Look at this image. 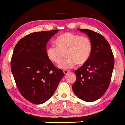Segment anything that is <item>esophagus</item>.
Masks as SVG:
<instances>
[{"label": "esophagus", "instance_id": "34e87169", "mask_svg": "<svg viewBox=\"0 0 125 125\" xmlns=\"http://www.w3.org/2000/svg\"><path fill=\"white\" fill-rule=\"evenodd\" d=\"M63 72H64V73H65V75H66V74L69 73V71H67V70H64V71H63Z\"/></svg>", "mask_w": 125, "mask_h": 125}]
</instances>
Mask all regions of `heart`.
Here are the masks:
<instances>
[{"label": "heart", "mask_w": 125, "mask_h": 125, "mask_svg": "<svg viewBox=\"0 0 125 125\" xmlns=\"http://www.w3.org/2000/svg\"><path fill=\"white\" fill-rule=\"evenodd\" d=\"M58 47L52 45L47 49L48 58L55 64H59L65 58L67 59L59 65L62 69H70L76 64L83 65L88 61L92 52L93 45L88 37L81 36L71 32L60 35L56 40Z\"/></svg>", "instance_id": "1"}]
</instances>
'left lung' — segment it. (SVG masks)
<instances>
[{
  "mask_svg": "<svg viewBox=\"0 0 125 125\" xmlns=\"http://www.w3.org/2000/svg\"><path fill=\"white\" fill-rule=\"evenodd\" d=\"M77 30L89 37L93 49L88 61L75 71L76 80L72 88L81 99L94 102L102 97L110 85L114 56L109 42L102 34L90 30Z\"/></svg>",
  "mask_w": 125,
  "mask_h": 125,
  "instance_id": "obj_1",
  "label": "left lung"
}]
</instances>
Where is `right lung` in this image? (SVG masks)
<instances>
[{"label": "right lung", "mask_w": 125, "mask_h": 125, "mask_svg": "<svg viewBox=\"0 0 125 125\" xmlns=\"http://www.w3.org/2000/svg\"><path fill=\"white\" fill-rule=\"evenodd\" d=\"M59 30L26 35L15 45L11 70L21 95L35 104L45 103L53 94L64 73L47 55V44Z\"/></svg>", "instance_id": "add662e5"}]
</instances>
